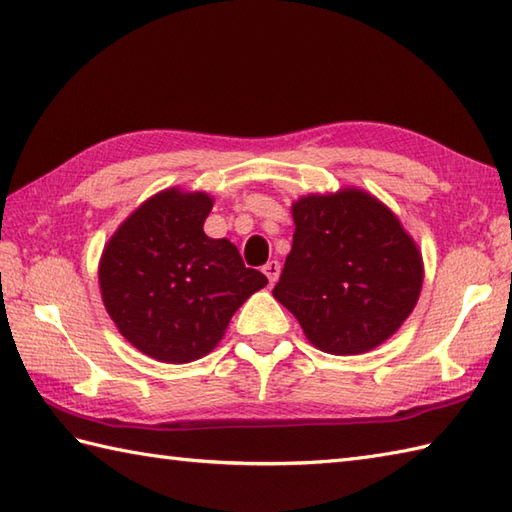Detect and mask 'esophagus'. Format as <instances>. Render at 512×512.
I'll return each instance as SVG.
<instances>
[{
    "instance_id": "34e87169",
    "label": "esophagus",
    "mask_w": 512,
    "mask_h": 512,
    "mask_svg": "<svg viewBox=\"0 0 512 512\" xmlns=\"http://www.w3.org/2000/svg\"><path fill=\"white\" fill-rule=\"evenodd\" d=\"M262 270H264V275L268 277L270 284H275V281L279 279V273H281V264L277 262V259H270V262Z\"/></svg>"
}]
</instances>
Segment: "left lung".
<instances>
[{
    "mask_svg": "<svg viewBox=\"0 0 512 512\" xmlns=\"http://www.w3.org/2000/svg\"><path fill=\"white\" fill-rule=\"evenodd\" d=\"M295 235L273 297L321 352L354 356L394 336L413 312L424 264L396 213L356 187L292 202Z\"/></svg>",
    "mask_w": 512,
    "mask_h": 512,
    "instance_id": "8db88e82",
    "label": "left lung"
}]
</instances>
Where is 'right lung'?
I'll list each match as a JSON object with an SVG mask.
<instances>
[{"label": "right lung", "instance_id": "add662e5", "mask_svg": "<svg viewBox=\"0 0 512 512\" xmlns=\"http://www.w3.org/2000/svg\"><path fill=\"white\" fill-rule=\"evenodd\" d=\"M213 198L171 187L151 195L105 244L103 306L138 352L191 363L215 350L242 303L268 279L235 244L204 233Z\"/></svg>", "mask_w": 512, "mask_h": 512}]
</instances>
